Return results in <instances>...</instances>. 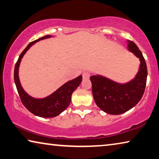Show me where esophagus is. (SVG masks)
<instances>
[{"mask_svg": "<svg viewBox=\"0 0 159 159\" xmlns=\"http://www.w3.org/2000/svg\"><path fill=\"white\" fill-rule=\"evenodd\" d=\"M82 77H83V79H84V80L89 79V77H90V74H89V72H84L82 74Z\"/></svg>", "mask_w": 159, "mask_h": 159, "instance_id": "obj_1", "label": "esophagus"}]
</instances>
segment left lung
<instances>
[{"label":"left lung","mask_w":159,"mask_h":159,"mask_svg":"<svg viewBox=\"0 0 159 159\" xmlns=\"http://www.w3.org/2000/svg\"><path fill=\"white\" fill-rule=\"evenodd\" d=\"M127 43V50L140 60L139 71L134 79L118 83L102 75L90 77L95 103L109 114L117 115L129 111L138 104L144 93L148 74L145 60L135 43L129 40Z\"/></svg>","instance_id":"8db88e82"}]
</instances>
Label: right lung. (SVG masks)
Segmentation results:
<instances>
[{
  "mask_svg": "<svg viewBox=\"0 0 159 159\" xmlns=\"http://www.w3.org/2000/svg\"><path fill=\"white\" fill-rule=\"evenodd\" d=\"M52 37L53 36H44L28 44L26 48L19 56L14 70L15 84L16 85L17 90L20 97L22 103L26 107V109L34 115L43 117V118H52V117L59 115L63 111H65L70 104L73 92L79 87L82 80V76L80 75L75 79L65 83L50 95L41 99L35 98L30 96L23 89L18 76L19 66H20L22 58L31 46L33 45L35 43Z\"/></svg>",
  "mask_w": 159,
  "mask_h": 159,
  "instance_id": "right-lung-1",
  "label": "right lung"
}]
</instances>
